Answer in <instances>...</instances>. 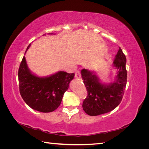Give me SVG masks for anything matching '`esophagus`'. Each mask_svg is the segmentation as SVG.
<instances>
[{"label": "esophagus", "instance_id": "obj_1", "mask_svg": "<svg viewBox=\"0 0 149 149\" xmlns=\"http://www.w3.org/2000/svg\"><path fill=\"white\" fill-rule=\"evenodd\" d=\"M75 78H77V79H81V76L80 71L79 70L76 71V72L75 73Z\"/></svg>", "mask_w": 149, "mask_h": 149}]
</instances>
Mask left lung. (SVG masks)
Returning a JSON list of instances; mask_svg holds the SVG:
<instances>
[{
    "instance_id": "left-lung-1",
    "label": "left lung",
    "mask_w": 149,
    "mask_h": 149,
    "mask_svg": "<svg viewBox=\"0 0 149 149\" xmlns=\"http://www.w3.org/2000/svg\"><path fill=\"white\" fill-rule=\"evenodd\" d=\"M126 58L121 48L116 55L113 66L117 70L114 83L104 84L93 71L87 69L81 71L88 96L83 103V109L87 114L95 116L109 112L118 106L124 96L127 83Z\"/></svg>"
}]
</instances>
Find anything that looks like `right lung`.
Segmentation results:
<instances>
[{
    "instance_id": "obj_1",
    "label": "right lung",
    "mask_w": 149,
    "mask_h": 149,
    "mask_svg": "<svg viewBox=\"0 0 149 149\" xmlns=\"http://www.w3.org/2000/svg\"><path fill=\"white\" fill-rule=\"evenodd\" d=\"M74 76V73L58 71L47 77H39L30 71L24 56L18 73L20 95L31 109L42 112H52L60 105Z\"/></svg>"
}]
</instances>
